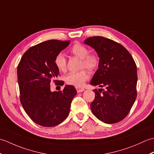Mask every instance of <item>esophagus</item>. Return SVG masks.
<instances>
[{
	"instance_id": "1",
	"label": "esophagus",
	"mask_w": 154,
	"mask_h": 154,
	"mask_svg": "<svg viewBox=\"0 0 154 154\" xmlns=\"http://www.w3.org/2000/svg\"><path fill=\"white\" fill-rule=\"evenodd\" d=\"M76 90L77 91V93H81L83 92V91H85V89L83 87H76Z\"/></svg>"
}]
</instances>
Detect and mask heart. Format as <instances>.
I'll return each mask as SVG.
<instances>
[{"mask_svg":"<svg viewBox=\"0 0 154 154\" xmlns=\"http://www.w3.org/2000/svg\"><path fill=\"white\" fill-rule=\"evenodd\" d=\"M71 54L81 59L80 67H85L90 71H93L99 67V57L94 54H89V50L83 45L76 43L69 49ZM54 63L58 70L65 71L67 67V61L64 55L58 54L55 57ZM89 78V74L85 69H81L77 72H70L65 77V81L69 85L81 86Z\"/></svg>","mask_w":154,"mask_h":154,"instance_id":"b5f03b06","label":"heart"}]
</instances>
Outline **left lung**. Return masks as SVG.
Wrapping results in <instances>:
<instances>
[{
    "mask_svg": "<svg viewBox=\"0 0 154 154\" xmlns=\"http://www.w3.org/2000/svg\"><path fill=\"white\" fill-rule=\"evenodd\" d=\"M84 43L94 48L99 57V69L91 85L105 89L93 91L95 97L91 109L104 123L119 122L128 114L137 97L135 61L123 45L110 39L93 36Z\"/></svg>",
    "mask_w": 154,
    "mask_h": 154,
    "instance_id": "obj_1",
    "label": "left lung"
}]
</instances>
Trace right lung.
<instances>
[{
    "label": "right lung",
    "mask_w": 154,
    "mask_h": 154,
    "mask_svg": "<svg viewBox=\"0 0 154 154\" xmlns=\"http://www.w3.org/2000/svg\"><path fill=\"white\" fill-rule=\"evenodd\" d=\"M70 41L48 40L32 46L25 52L17 68L20 99L28 116L39 125L57 126L69 114L71 101L77 91L65 85L63 91L51 92V81L63 85L62 81L55 80L60 72L54 60Z\"/></svg>",
    "instance_id": "right-lung-1"
}]
</instances>
